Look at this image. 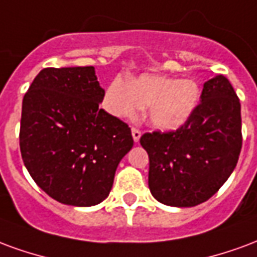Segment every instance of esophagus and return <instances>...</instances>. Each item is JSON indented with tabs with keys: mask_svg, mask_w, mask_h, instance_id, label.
Instances as JSON below:
<instances>
[{
	"mask_svg": "<svg viewBox=\"0 0 257 257\" xmlns=\"http://www.w3.org/2000/svg\"><path fill=\"white\" fill-rule=\"evenodd\" d=\"M131 134H133V140H134V142L140 141V138H141V131L138 130V128H133V130H131Z\"/></svg>",
	"mask_w": 257,
	"mask_h": 257,
	"instance_id": "obj_1",
	"label": "esophagus"
}]
</instances>
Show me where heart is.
Segmentation results:
<instances>
[{"instance_id": "heart-1", "label": "heart", "mask_w": 257, "mask_h": 257, "mask_svg": "<svg viewBox=\"0 0 257 257\" xmlns=\"http://www.w3.org/2000/svg\"><path fill=\"white\" fill-rule=\"evenodd\" d=\"M200 102V87L192 79L144 74L130 82L116 78L105 93V106L116 117L134 119L148 108V123L155 130L177 131L192 119Z\"/></svg>"}]
</instances>
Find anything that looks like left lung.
I'll return each mask as SVG.
<instances>
[{"instance_id": "obj_1", "label": "left lung", "mask_w": 257, "mask_h": 257, "mask_svg": "<svg viewBox=\"0 0 257 257\" xmlns=\"http://www.w3.org/2000/svg\"><path fill=\"white\" fill-rule=\"evenodd\" d=\"M201 102L182 128L147 133L142 148L149 156V189L170 207L207 201L231 175L242 147L241 104L223 75L204 83Z\"/></svg>"}]
</instances>
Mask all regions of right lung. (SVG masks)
Listing matches in <instances>:
<instances>
[{"mask_svg":"<svg viewBox=\"0 0 257 257\" xmlns=\"http://www.w3.org/2000/svg\"><path fill=\"white\" fill-rule=\"evenodd\" d=\"M94 67L44 68L24 94L20 152L35 183L56 201L91 207L109 194L134 145L130 127L100 109Z\"/></svg>","mask_w":257,"mask_h":257,"instance_id":"add662e5","label":"right lung"}]
</instances>
